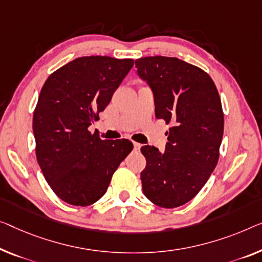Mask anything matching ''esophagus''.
I'll use <instances>...</instances> for the list:
<instances>
[{
    "instance_id": "34e87169",
    "label": "esophagus",
    "mask_w": 262,
    "mask_h": 262,
    "mask_svg": "<svg viewBox=\"0 0 262 262\" xmlns=\"http://www.w3.org/2000/svg\"><path fill=\"white\" fill-rule=\"evenodd\" d=\"M133 144H134L135 150H140V148H141V144L138 143V142H133Z\"/></svg>"
}]
</instances>
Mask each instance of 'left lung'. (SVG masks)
<instances>
[{"mask_svg": "<svg viewBox=\"0 0 262 262\" xmlns=\"http://www.w3.org/2000/svg\"><path fill=\"white\" fill-rule=\"evenodd\" d=\"M154 95L155 116L171 123L165 151L143 146L142 190L163 208L182 206L200 192L219 160L224 112L217 89L204 70L177 57L135 61Z\"/></svg>", "mask_w": 262, "mask_h": 262, "instance_id": "1", "label": "left lung"}]
</instances>
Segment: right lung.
<instances>
[{
	"label": "right lung",
	"mask_w": 262,
	"mask_h": 262,
	"mask_svg": "<svg viewBox=\"0 0 262 262\" xmlns=\"http://www.w3.org/2000/svg\"><path fill=\"white\" fill-rule=\"evenodd\" d=\"M133 66L132 58L79 57L41 89L33 116L36 159L50 188L69 205L100 200L133 149L129 140H101L88 130Z\"/></svg>",
	"instance_id": "1"
}]
</instances>
